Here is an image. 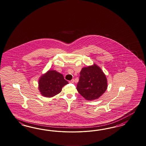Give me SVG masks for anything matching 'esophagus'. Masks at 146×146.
I'll return each instance as SVG.
<instances>
[{"instance_id": "34e87169", "label": "esophagus", "mask_w": 146, "mask_h": 146, "mask_svg": "<svg viewBox=\"0 0 146 146\" xmlns=\"http://www.w3.org/2000/svg\"><path fill=\"white\" fill-rule=\"evenodd\" d=\"M69 82V83H74V79H71V80H70Z\"/></svg>"}]
</instances>
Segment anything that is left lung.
Segmentation results:
<instances>
[{
    "mask_svg": "<svg viewBox=\"0 0 146 146\" xmlns=\"http://www.w3.org/2000/svg\"><path fill=\"white\" fill-rule=\"evenodd\" d=\"M107 87V79L100 68L94 64L82 69L77 90L86 100L97 99L104 94Z\"/></svg>",
    "mask_w": 146,
    "mask_h": 146,
    "instance_id": "obj_1",
    "label": "left lung"
}]
</instances>
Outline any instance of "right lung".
<instances>
[{
  "mask_svg": "<svg viewBox=\"0 0 146 146\" xmlns=\"http://www.w3.org/2000/svg\"><path fill=\"white\" fill-rule=\"evenodd\" d=\"M68 84L61 74L55 70H49L39 79L38 88L43 96L51 97L60 93L62 88Z\"/></svg>",
  "mask_w": 146,
  "mask_h": 146,
  "instance_id": "1",
  "label": "right lung"
}]
</instances>
